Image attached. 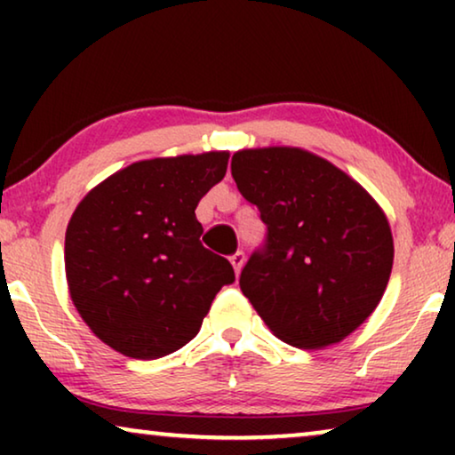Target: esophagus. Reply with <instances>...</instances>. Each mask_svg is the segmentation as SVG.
Returning a JSON list of instances; mask_svg holds the SVG:
<instances>
[{
	"mask_svg": "<svg viewBox=\"0 0 455 455\" xmlns=\"http://www.w3.org/2000/svg\"><path fill=\"white\" fill-rule=\"evenodd\" d=\"M229 260H232L235 275H238V273L242 271V267H244V263H246V254L242 252V251H235V252L232 254V257H229Z\"/></svg>",
	"mask_w": 455,
	"mask_h": 455,
	"instance_id": "esophagus-1",
	"label": "esophagus"
}]
</instances>
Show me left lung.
<instances>
[{"instance_id":"left-lung-1","label":"left lung","mask_w":455,"mask_h":455,"mask_svg":"<svg viewBox=\"0 0 455 455\" xmlns=\"http://www.w3.org/2000/svg\"><path fill=\"white\" fill-rule=\"evenodd\" d=\"M232 176L267 226L240 290L285 344L319 350L347 338L387 288L394 238L375 198L298 147L234 153Z\"/></svg>"}]
</instances>
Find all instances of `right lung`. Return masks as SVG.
Segmentation results:
<instances>
[{
	"instance_id": "obj_1",
	"label": "right lung",
	"mask_w": 455,
	"mask_h": 455,
	"mask_svg": "<svg viewBox=\"0 0 455 455\" xmlns=\"http://www.w3.org/2000/svg\"><path fill=\"white\" fill-rule=\"evenodd\" d=\"M229 153L136 161L95 186L66 229V279L78 315L124 356L155 360L198 333L235 275L201 244L195 209Z\"/></svg>"
}]
</instances>
